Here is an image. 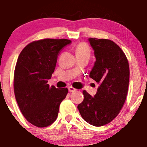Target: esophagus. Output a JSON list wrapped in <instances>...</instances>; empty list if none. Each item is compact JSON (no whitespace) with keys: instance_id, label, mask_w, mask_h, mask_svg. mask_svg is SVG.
Listing matches in <instances>:
<instances>
[{"instance_id":"esophagus-1","label":"esophagus","mask_w":147,"mask_h":147,"mask_svg":"<svg viewBox=\"0 0 147 147\" xmlns=\"http://www.w3.org/2000/svg\"><path fill=\"white\" fill-rule=\"evenodd\" d=\"M68 90H69V92H75L76 90V89L74 88L73 87L70 86V87H68Z\"/></svg>"}]
</instances>
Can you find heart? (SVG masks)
Here are the masks:
<instances>
[{
  "mask_svg": "<svg viewBox=\"0 0 147 147\" xmlns=\"http://www.w3.org/2000/svg\"><path fill=\"white\" fill-rule=\"evenodd\" d=\"M90 48L88 45L85 42H80L78 44L76 48V54H90Z\"/></svg>",
  "mask_w": 147,
  "mask_h": 147,
  "instance_id": "1",
  "label": "heart"
}]
</instances>
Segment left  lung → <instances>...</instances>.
I'll use <instances>...</instances> for the list:
<instances>
[{"mask_svg":"<svg viewBox=\"0 0 147 147\" xmlns=\"http://www.w3.org/2000/svg\"><path fill=\"white\" fill-rule=\"evenodd\" d=\"M88 41L96 57L89 76L99 86L94 96L84 90V100L77 108L88 124L101 127L112 121L125 102L129 81V63L123 51L112 40L89 38Z\"/></svg>","mask_w":147,"mask_h":147,"instance_id":"1","label":"left lung"}]
</instances>
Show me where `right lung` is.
Returning <instances> with one entry per match:
<instances>
[{"label":"right lung","instance_id":"1","mask_svg":"<svg viewBox=\"0 0 147 147\" xmlns=\"http://www.w3.org/2000/svg\"><path fill=\"white\" fill-rule=\"evenodd\" d=\"M71 41L66 39H44L34 41L18 57L14 74V91L20 110L28 122L45 127L57 118L59 105L67 88L49 87L61 50Z\"/></svg>","mask_w":147,"mask_h":147}]
</instances>
